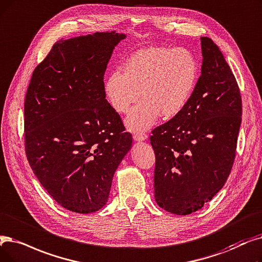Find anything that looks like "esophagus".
Segmentation results:
<instances>
[{
    "mask_svg": "<svg viewBox=\"0 0 262 262\" xmlns=\"http://www.w3.org/2000/svg\"><path fill=\"white\" fill-rule=\"evenodd\" d=\"M147 139V135L144 133H135L134 134V140L135 141H143Z\"/></svg>",
    "mask_w": 262,
    "mask_h": 262,
    "instance_id": "1",
    "label": "esophagus"
}]
</instances>
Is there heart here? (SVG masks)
Masks as SVG:
<instances>
[{
    "label": "heart",
    "mask_w": 262,
    "mask_h": 262,
    "mask_svg": "<svg viewBox=\"0 0 262 262\" xmlns=\"http://www.w3.org/2000/svg\"><path fill=\"white\" fill-rule=\"evenodd\" d=\"M198 62L190 50L179 47H151L133 54L124 73L115 71L105 82L110 105L126 112L138 98H143L128 113L126 126L133 130L150 128L161 115L169 119L183 109L198 79Z\"/></svg>",
    "instance_id": "obj_1"
}]
</instances>
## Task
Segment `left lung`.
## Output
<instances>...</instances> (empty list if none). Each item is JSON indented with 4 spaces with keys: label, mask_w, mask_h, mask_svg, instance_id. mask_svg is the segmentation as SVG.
<instances>
[{
    "label": "left lung",
    "mask_w": 262,
    "mask_h": 262,
    "mask_svg": "<svg viewBox=\"0 0 262 262\" xmlns=\"http://www.w3.org/2000/svg\"><path fill=\"white\" fill-rule=\"evenodd\" d=\"M201 75L186 106L152 132L154 195L162 209L188 215L223 188L242 121L237 82L220 48L201 37Z\"/></svg>",
    "instance_id": "obj_1"
}]
</instances>
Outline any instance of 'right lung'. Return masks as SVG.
Listing matches in <instances>:
<instances>
[{"label":"right lung","instance_id":"right-lung-1","mask_svg":"<svg viewBox=\"0 0 262 262\" xmlns=\"http://www.w3.org/2000/svg\"><path fill=\"white\" fill-rule=\"evenodd\" d=\"M125 34L96 32L56 41L33 72L25 100L29 164L63 208H103L120 163L132 147L106 99L104 75Z\"/></svg>","mask_w":262,"mask_h":262}]
</instances>
